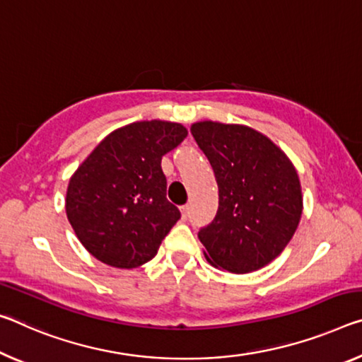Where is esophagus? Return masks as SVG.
Masks as SVG:
<instances>
[{
	"label": "esophagus",
	"instance_id": "esophagus-1",
	"mask_svg": "<svg viewBox=\"0 0 362 362\" xmlns=\"http://www.w3.org/2000/svg\"><path fill=\"white\" fill-rule=\"evenodd\" d=\"M180 211H182V217H183V219H187V217H188V212H190V208H188V206L185 204V206H182Z\"/></svg>",
	"mask_w": 362,
	"mask_h": 362
}]
</instances>
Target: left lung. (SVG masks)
<instances>
[{
    "mask_svg": "<svg viewBox=\"0 0 362 362\" xmlns=\"http://www.w3.org/2000/svg\"><path fill=\"white\" fill-rule=\"evenodd\" d=\"M190 130L219 188L214 221L198 232L206 259L233 274L267 266L285 250L301 219L295 165L274 141L246 125L203 120Z\"/></svg>",
    "mask_w": 362,
    "mask_h": 362,
    "instance_id": "1",
    "label": "left lung"
}]
</instances>
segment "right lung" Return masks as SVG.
<instances>
[{
  "mask_svg": "<svg viewBox=\"0 0 362 362\" xmlns=\"http://www.w3.org/2000/svg\"><path fill=\"white\" fill-rule=\"evenodd\" d=\"M188 135L182 124L141 120L109 134L69 180L67 219L91 256L119 269L151 261L180 219L160 159Z\"/></svg>",
  "mask_w": 362,
  "mask_h": 362,
  "instance_id": "obj_1",
  "label": "right lung"
}]
</instances>
